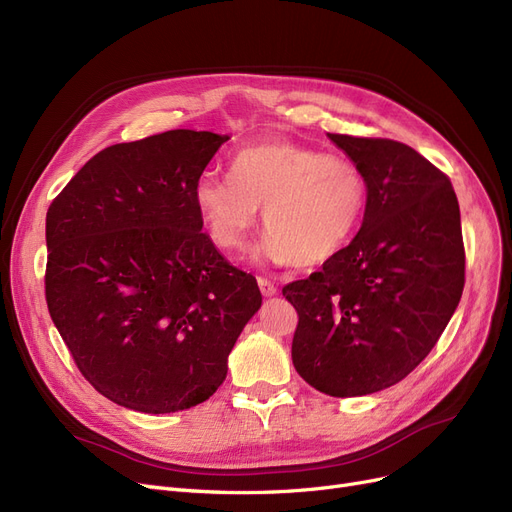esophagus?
I'll list each match as a JSON object with an SVG mask.
<instances>
[{
	"label": "esophagus",
	"instance_id": "1",
	"mask_svg": "<svg viewBox=\"0 0 512 512\" xmlns=\"http://www.w3.org/2000/svg\"><path fill=\"white\" fill-rule=\"evenodd\" d=\"M257 284H259V291H261L263 297H272L278 291L276 284L272 280H268V278H257Z\"/></svg>",
	"mask_w": 512,
	"mask_h": 512
}]
</instances>
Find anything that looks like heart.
<instances>
[{
  "mask_svg": "<svg viewBox=\"0 0 512 512\" xmlns=\"http://www.w3.org/2000/svg\"><path fill=\"white\" fill-rule=\"evenodd\" d=\"M228 173H203L194 184V205L213 242L242 249L263 207L270 234L259 255L276 265L318 268L335 259L366 213L368 184L358 165L291 140L238 150Z\"/></svg>",
  "mask_w": 512,
  "mask_h": 512,
  "instance_id": "b5f03b06",
  "label": "heart"
}]
</instances>
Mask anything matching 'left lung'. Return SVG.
Masks as SVG:
<instances>
[{"label":"left lung","instance_id":"left-lung-1","mask_svg":"<svg viewBox=\"0 0 512 512\" xmlns=\"http://www.w3.org/2000/svg\"><path fill=\"white\" fill-rule=\"evenodd\" d=\"M368 184L360 232L320 272L282 288L297 309L293 364L332 397L399 383L427 358L464 288L450 177L414 148L328 133Z\"/></svg>","mask_w":512,"mask_h":512}]
</instances>
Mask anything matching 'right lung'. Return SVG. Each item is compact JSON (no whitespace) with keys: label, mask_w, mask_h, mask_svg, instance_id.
Wrapping results in <instances>:
<instances>
[{"label":"right lung","mask_w":512,"mask_h":512,"mask_svg":"<svg viewBox=\"0 0 512 512\" xmlns=\"http://www.w3.org/2000/svg\"><path fill=\"white\" fill-rule=\"evenodd\" d=\"M228 136L171 129L87 161L46 215V301L90 385L123 408L203 404L261 307L201 232L194 184Z\"/></svg>","instance_id":"1"}]
</instances>
